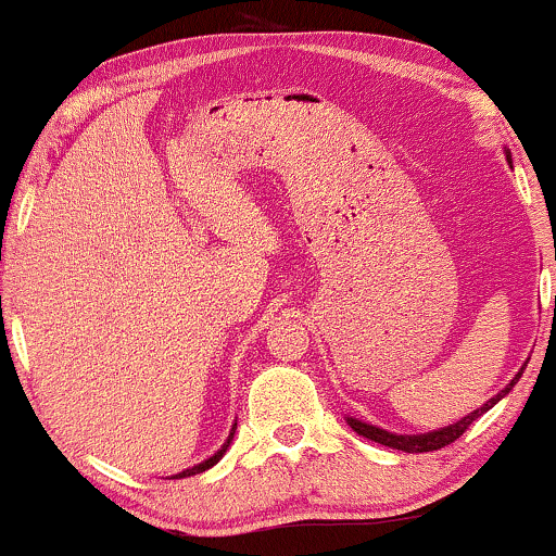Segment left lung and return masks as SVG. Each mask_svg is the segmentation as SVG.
<instances>
[{
	"mask_svg": "<svg viewBox=\"0 0 556 556\" xmlns=\"http://www.w3.org/2000/svg\"><path fill=\"white\" fill-rule=\"evenodd\" d=\"M518 379H520V374L508 383V387L503 389V392H500L497 396H492V400H490L488 404H484V407L475 409V413L464 417V420L448 425V428L433 430V433H425V435H394V433H387V430L376 428V425H366V422H361V420H348V422H351V428H353L358 435L368 438V441L381 443V445H389V448H400V451H404V454H425V451H438V448H443V445L454 443L456 438H462L464 433H467L469 425L475 422L477 417H482L484 413H488V409L495 407V404H497L500 400H503V396L508 394L513 387H516Z\"/></svg>",
	"mask_w": 556,
	"mask_h": 556,
	"instance_id": "obj_1",
	"label": "left lung"
}]
</instances>
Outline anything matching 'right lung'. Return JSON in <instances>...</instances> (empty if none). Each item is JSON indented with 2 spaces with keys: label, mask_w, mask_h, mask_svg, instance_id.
<instances>
[{
  "label": "right lung",
  "mask_w": 556,
  "mask_h": 556,
  "mask_svg": "<svg viewBox=\"0 0 556 556\" xmlns=\"http://www.w3.org/2000/svg\"><path fill=\"white\" fill-rule=\"evenodd\" d=\"M231 438H235V433L229 435V441H226L224 445H222V451H216L214 456L208 458V462H203V464H198V467H193V469H185L182 475H177V477H193V475H201V471H205V469H211L214 467V464H218V458H222L224 454H226V448H229V443H231Z\"/></svg>",
  "instance_id": "obj_1"
}]
</instances>
